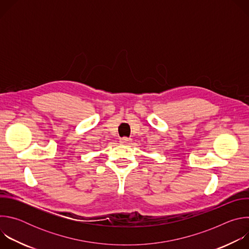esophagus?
<instances>
[{
  "mask_svg": "<svg viewBox=\"0 0 249 249\" xmlns=\"http://www.w3.org/2000/svg\"><path fill=\"white\" fill-rule=\"evenodd\" d=\"M119 142H120L121 145H129V144L131 143V142H132V140H131L130 138L123 137V138H121V139L119 140Z\"/></svg>",
  "mask_w": 249,
  "mask_h": 249,
  "instance_id": "obj_1",
  "label": "esophagus"
}]
</instances>
